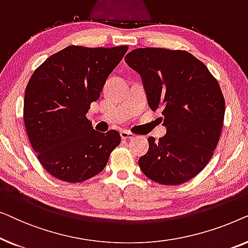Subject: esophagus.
I'll return each instance as SVG.
<instances>
[{"label": "esophagus", "instance_id": "obj_1", "mask_svg": "<svg viewBox=\"0 0 248 248\" xmlns=\"http://www.w3.org/2000/svg\"><path fill=\"white\" fill-rule=\"evenodd\" d=\"M121 138L122 139H132V138H134V134L133 133H131V132H128V131H121Z\"/></svg>", "mask_w": 248, "mask_h": 248}]
</instances>
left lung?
I'll return each mask as SVG.
<instances>
[{
  "label": "left lung",
  "mask_w": 248,
  "mask_h": 248,
  "mask_svg": "<svg viewBox=\"0 0 248 248\" xmlns=\"http://www.w3.org/2000/svg\"><path fill=\"white\" fill-rule=\"evenodd\" d=\"M125 62L140 74L148 104L162 110L165 137L148 139L139 166L151 181L178 185L195 177L211 159L225 117L218 81L204 64L185 50L138 48Z\"/></svg>",
  "instance_id": "8db88e82"
}]
</instances>
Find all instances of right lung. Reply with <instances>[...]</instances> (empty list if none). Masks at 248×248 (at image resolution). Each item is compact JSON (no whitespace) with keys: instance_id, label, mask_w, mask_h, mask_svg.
I'll list each match as a JSON object with an SVG mask.
<instances>
[{"instance_id":"add662e5","label":"right lung","mask_w":248,"mask_h":248,"mask_svg":"<svg viewBox=\"0 0 248 248\" xmlns=\"http://www.w3.org/2000/svg\"><path fill=\"white\" fill-rule=\"evenodd\" d=\"M126 50L67 46L30 78L23 101L27 134L40 164L55 178L80 183L93 177L120 144L117 131H94L87 113Z\"/></svg>"}]
</instances>
